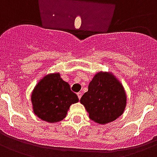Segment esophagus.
Listing matches in <instances>:
<instances>
[{"instance_id": "esophagus-1", "label": "esophagus", "mask_w": 157, "mask_h": 157, "mask_svg": "<svg viewBox=\"0 0 157 157\" xmlns=\"http://www.w3.org/2000/svg\"><path fill=\"white\" fill-rule=\"evenodd\" d=\"M82 92H78V93H77V96H78V99H79V100L81 99V97H82Z\"/></svg>"}]
</instances>
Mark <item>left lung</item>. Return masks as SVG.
I'll use <instances>...</instances> for the list:
<instances>
[{
    "label": "left lung",
    "instance_id": "1",
    "mask_svg": "<svg viewBox=\"0 0 157 157\" xmlns=\"http://www.w3.org/2000/svg\"><path fill=\"white\" fill-rule=\"evenodd\" d=\"M91 120L99 124L115 121L123 113L126 96L122 85L112 74L97 73L89 83L88 91L80 100Z\"/></svg>",
    "mask_w": 157,
    "mask_h": 157
}]
</instances>
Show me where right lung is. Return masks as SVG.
I'll return each instance as SVG.
<instances>
[{"mask_svg": "<svg viewBox=\"0 0 157 157\" xmlns=\"http://www.w3.org/2000/svg\"><path fill=\"white\" fill-rule=\"evenodd\" d=\"M78 101L68 82L59 74L46 75L38 82L31 94L34 113L41 120L57 122L66 117L72 104Z\"/></svg>", "mask_w": 157, "mask_h": 157, "instance_id": "obj_1", "label": "right lung"}]
</instances>
